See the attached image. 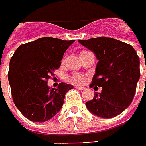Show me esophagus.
Segmentation results:
<instances>
[{"label": "esophagus", "mask_w": 146, "mask_h": 146, "mask_svg": "<svg viewBox=\"0 0 146 146\" xmlns=\"http://www.w3.org/2000/svg\"><path fill=\"white\" fill-rule=\"evenodd\" d=\"M76 88L79 89V90H84L85 88L84 87H82V86H76Z\"/></svg>", "instance_id": "1"}]
</instances>
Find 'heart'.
<instances>
[{"label":"heart","mask_w":146,"mask_h":146,"mask_svg":"<svg viewBox=\"0 0 146 146\" xmlns=\"http://www.w3.org/2000/svg\"><path fill=\"white\" fill-rule=\"evenodd\" d=\"M72 80L76 83H82L84 82V77L82 75H74L72 76Z\"/></svg>","instance_id":"b5f03b06"}]
</instances>
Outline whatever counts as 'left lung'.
<instances>
[{
	"label": "left lung",
	"mask_w": 146,
	"mask_h": 146,
	"mask_svg": "<svg viewBox=\"0 0 146 146\" xmlns=\"http://www.w3.org/2000/svg\"><path fill=\"white\" fill-rule=\"evenodd\" d=\"M79 43L92 50L99 60L89 87L102 88L101 93L95 92L86 107L101 118L119 115L129 107L136 92L140 76L137 52L132 45L107 37L79 40Z\"/></svg>",
	"instance_id": "8db88e82"
}]
</instances>
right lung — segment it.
Here are the masks:
<instances>
[{
  "label": "right lung",
  "mask_w": 146,
  "mask_h": 146,
  "mask_svg": "<svg viewBox=\"0 0 146 146\" xmlns=\"http://www.w3.org/2000/svg\"><path fill=\"white\" fill-rule=\"evenodd\" d=\"M74 41L44 37L20 45L13 53L8 82L13 102L27 119L44 122L60 111L65 94L73 86L61 82L55 88L47 82Z\"/></svg>",
  "instance_id": "1"
}]
</instances>
